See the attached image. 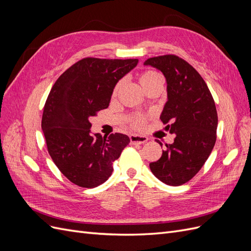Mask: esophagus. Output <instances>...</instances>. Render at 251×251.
Wrapping results in <instances>:
<instances>
[{"mask_svg":"<svg viewBox=\"0 0 251 251\" xmlns=\"http://www.w3.org/2000/svg\"><path fill=\"white\" fill-rule=\"evenodd\" d=\"M130 140L132 144H142L148 141V137H146V136L137 135V134H132L130 136Z\"/></svg>","mask_w":251,"mask_h":251,"instance_id":"obj_1","label":"esophagus"}]
</instances>
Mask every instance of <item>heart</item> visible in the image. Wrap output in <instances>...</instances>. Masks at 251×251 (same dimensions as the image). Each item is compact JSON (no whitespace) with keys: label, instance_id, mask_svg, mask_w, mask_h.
I'll return each mask as SVG.
<instances>
[{"label":"heart","instance_id":"b5f03b06","mask_svg":"<svg viewBox=\"0 0 251 251\" xmlns=\"http://www.w3.org/2000/svg\"><path fill=\"white\" fill-rule=\"evenodd\" d=\"M139 81H140V85L142 86V88L147 89L148 87L156 85V83H163V77L160 73H158L156 71L148 70V71H144L140 74ZM120 86H121V82H118L115 86V88H114V91H113L114 96L118 93ZM144 123H146V118H144L143 116H136L132 120V126L134 127L141 128L144 126Z\"/></svg>","mask_w":251,"mask_h":251}]
</instances>
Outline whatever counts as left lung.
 Returning <instances> with one entry per match:
<instances>
[{"label": "left lung", "mask_w": 251, "mask_h": 251, "mask_svg": "<svg viewBox=\"0 0 251 251\" xmlns=\"http://www.w3.org/2000/svg\"><path fill=\"white\" fill-rule=\"evenodd\" d=\"M144 66L164 75L168 101L160 119L165 130L175 134L174 142L165 144L161 158L150 163V169L163 183L182 185L201 170L215 147L218 114L214 98L201 75L177 55L151 57Z\"/></svg>", "instance_id": "left-lung-1"}]
</instances>
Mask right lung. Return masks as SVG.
Instances as JSON below:
<instances>
[{
	"instance_id": "1",
	"label": "right lung",
	"mask_w": 251,
	"mask_h": 251,
	"mask_svg": "<svg viewBox=\"0 0 251 251\" xmlns=\"http://www.w3.org/2000/svg\"><path fill=\"white\" fill-rule=\"evenodd\" d=\"M137 64L138 59L82 58L53 85L42 130L53 162L72 183L87 188L102 184L130 142L120 133L91 135L90 118L109 107L116 83Z\"/></svg>"
}]
</instances>
